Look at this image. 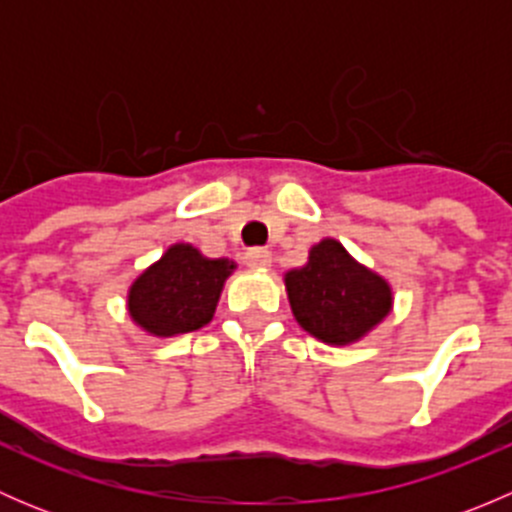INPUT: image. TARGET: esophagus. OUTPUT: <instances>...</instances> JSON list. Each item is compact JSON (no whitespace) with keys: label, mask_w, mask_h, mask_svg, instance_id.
Wrapping results in <instances>:
<instances>
[{"label":"esophagus","mask_w":512,"mask_h":512,"mask_svg":"<svg viewBox=\"0 0 512 512\" xmlns=\"http://www.w3.org/2000/svg\"><path fill=\"white\" fill-rule=\"evenodd\" d=\"M245 262H247V267H252V270H267V267L272 265V252L255 247V250L247 252Z\"/></svg>","instance_id":"34e87169"}]
</instances>
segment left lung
Instances as JSON below:
<instances>
[{"label": "left lung", "instance_id": "8db88e82", "mask_svg": "<svg viewBox=\"0 0 512 512\" xmlns=\"http://www.w3.org/2000/svg\"><path fill=\"white\" fill-rule=\"evenodd\" d=\"M282 280L299 327L329 347L361 342L394 309L389 280L354 260L334 237L309 247L307 262Z\"/></svg>", "mask_w": 512, "mask_h": 512}]
</instances>
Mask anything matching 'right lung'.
Returning <instances> with one entry per match:
<instances>
[{
	"mask_svg": "<svg viewBox=\"0 0 512 512\" xmlns=\"http://www.w3.org/2000/svg\"><path fill=\"white\" fill-rule=\"evenodd\" d=\"M237 262L205 257L190 242H173L126 294L131 322L156 339L180 337L213 322L227 277Z\"/></svg>",
	"mask_w": 512,
	"mask_h": 512,
	"instance_id": "right-lung-1",
	"label": "right lung"
}]
</instances>
